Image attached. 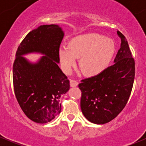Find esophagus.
Returning <instances> with one entry per match:
<instances>
[{
    "mask_svg": "<svg viewBox=\"0 0 146 146\" xmlns=\"http://www.w3.org/2000/svg\"><path fill=\"white\" fill-rule=\"evenodd\" d=\"M70 86L71 87H76V86H77L78 84V82L77 80L71 79V80H70Z\"/></svg>",
    "mask_w": 146,
    "mask_h": 146,
    "instance_id": "obj_1",
    "label": "esophagus"
}]
</instances>
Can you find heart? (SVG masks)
<instances>
[{
	"mask_svg": "<svg viewBox=\"0 0 146 146\" xmlns=\"http://www.w3.org/2000/svg\"><path fill=\"white\" fill-rule=\"evenodd\" d=\"M68 46H61L59 49L64 71L69 73L76 65L77 58H80L79 66L88 76L101 73L107 67L115 50L112 39L97 33L78 36L70 41Z\"/></svg>",
	"mask_w": 146,
	"mask_h": 146,
	"instance_id": "heart-1",
	"label": "heart"
}]
</instances>
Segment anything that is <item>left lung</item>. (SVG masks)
Returning a JSON list of instances; mask_svg holds the SVG:
<instances>
[{
  "label": "left lung",
  "instance_id": "8db88e82",
  "mask_svg": "<svg viewBox=\"0 0 146 146\" xmlns=\"http://www.w3.org/2000/svg\"><path fill=\"white\" fill-rule=\"evenodd\" d=\"M117 35L121 43L114 64L99 75L83 79L78 85L82 114L96 124L108 123L117 117L126 106L133 88L134 59L126 37L119 31Z\"/></svg>",
  "mask_w": 146,
  "mask_h": 146
}]
</instances>
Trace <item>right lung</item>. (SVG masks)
Masks as SVG:
<instances>
[{
    "label": "right lung",
    "instance_id": "1",
    "mask_svg": "<svg viewBox=\"0 0 146 146\" xmlns=\"http://www.w3.org/2000/svg\"><path fill=\"white\" fill-rule=\"evenodd\" d=\"M64 36L57 25H41L27 34L16 52L13 69L15 95L23 112L36 123H48L60 114L59 99L70 88L69 80L58 66ZM30 52L45 56L31 63L22 56Z\"/></svg>",
    "mask_w": 146,
    "mask_h": 146
}]
</instances>
